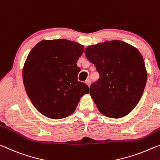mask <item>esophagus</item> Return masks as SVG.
I'll list each match as a JSON object with an SVG mask.
<instances>
[{"instance_id": "esophagus-1", "label": "esophagus", "mask_w": 160, "mask_h": 160, "mask_svg": "<svg viewBox=\"0 0 160 160\" xmlns=\"http://www.w3.org/2000/svg\"><path fill=\"white\" fill-rule=\"evenodd\" d=\"M85 83H86V84L88 85V87H90V80H87L86 81H85Z\"/></svg>"}]
</instances>
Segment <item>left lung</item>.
Returning <instances> with one entry per match:
<instances>
[{
	"instance_id": "8db88e82",
	"label": "left lung",
	"mask_w": 160,
	"mask_h": 160,
	"mask_svg": "<svg viewBox=\"0 0 160 160\" xmlns=\"http://www.w3.org/2000/svg\"><path fill=\"white\" fill-rule=\"evenodd\" d=\"M85 54L100 75L90 87V96L98 111L112 118L129 113L141 99L147 80L139 50L113 40L88 46Z\"/></svg>"
}]
</instances>
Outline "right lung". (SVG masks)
<instances>
[{
    "label": "right lung",
    "mask_w": 160,
    "mask_h": 160,
    "mask_svg": "<svg viewBox=\"0 0 160 160\" xmlns=\"http://www.w3.org/2000/svg\"><path fill=\"white\" fill-rule=\"evenodd\" d=\"M84 47L65 39L42 40L31 50L23 68V81L28 98L43 115L52 119L68 117L88 85L78 80L76 65Z\"/></svg>",
    "instance_id": "obj_1"
}]
</instances>
